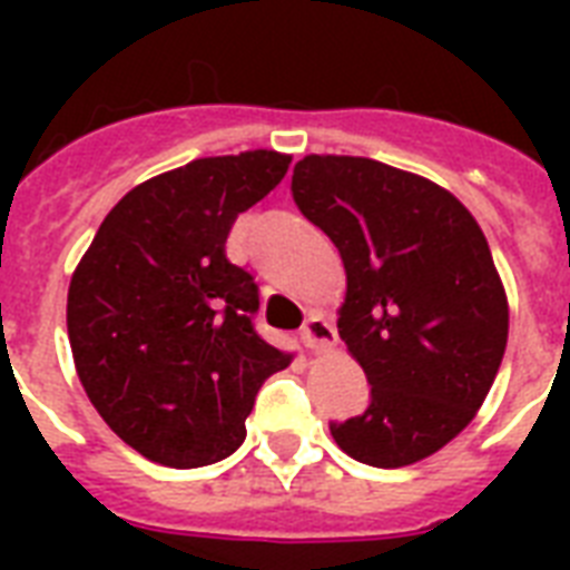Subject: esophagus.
Returning <instances> with one entry per match:
<instances>
[{"label": "esophagus", "instance_id": "obj_1", "mask_svg": "<svg viewBox=\"0 0 570 570\" xmlns=\"http://www.w3.org/2000/svg\"><path fill=\"white\" fill-rule=\"evenodd\" d=\"M302 343L313 352H328L337 343V328L325 316H311L302 325Z\"/></svg>", "mask_w": 570, "mask_h": 570}]
</instances>
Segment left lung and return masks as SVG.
I'll return each mask as SVG.
<instances>
[{
    "instance_id": "left-lung-1",
    "label": "left lung",
    "mask_w": 570,
    "mask_h": 570,
    "mask_svg": "<svg viewBox=\"0 0 570 570\" xmlns=\"http://www.w3.org/2000/svg\"><path fill=\"white\" fill-rule=\"evenodd\" d=\"M293 200L346 266L340 337L370 405L331 423L346 455L405 468L450 443L494 384L509 304L485 233L441 186L364 156H304Z\"/></svg>"
}]
</instances>
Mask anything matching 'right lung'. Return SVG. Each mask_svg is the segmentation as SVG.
Wrapping results in <instances>:
<instances>
[{
    "mask_svg": "<svg viewBox=\"0 0 570 570\" xmlns=\"http://www.w3.org/2000/svg\"><path fill=\"white\" fill-rule=\"evenodd\" d=\"M289 156L195 159L124 195L67 293L85 393L132 450L204 468L245 441V416L289 355L257 334L259 289L224 242L236 215L284 180Z\"/></svg>",
    "mask_w": 570,
    "mask_h": 570,
    "instance_id": "add662e5",
    "label": "right lung"
}]
</instances>
